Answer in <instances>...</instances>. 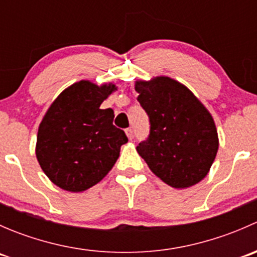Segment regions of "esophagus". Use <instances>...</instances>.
<instances>
[{
    "mask_svg": "<svg viewBox=\"0 0 257 257\" xmlns=\"http://www.w3.org/2000/svg\"><path fill=\"white\" fill-rule=\"evenodd\" d=\"M125 133H126V137H128V138L131 139V141H132V139L134 138V133H133V129H132V128H128V129H126Z\"/></svg>",
    "mask_w": 257,
    "mask_h": 257,
    "instance_id": "esophagus-1",
    "label": "esophagus"
}]
</instances>
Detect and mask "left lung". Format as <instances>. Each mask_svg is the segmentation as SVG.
<instances>
[{
	"label": "left lung",
	"instance_id": "8db88e82",
	"mask_svg": "<svg viewBox=\"0 0 257 257\" xmlns=\"http://www.w3.org/2000/svg\"><path fill=\"white\" fill-rule=\"evenodd\" d=\"M136 90L150 123L149 136L137 152L149 169L177 189L203 180L219 149L209 110L185 85L169 77L138 80Z\"/></svg>",
	"mask_w": 257,
	"mask_h": 257
}]
</instances>
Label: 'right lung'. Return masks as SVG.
Listing matches in <instances>:
<instances>
[{"label":"right lung","mask_w":257,"mask_h":257,"mask_svg":"<svg viewBox=\"0 0 257 257\" xmlns=\"http://www.w3.org/2000/svg\"><path fill=\"white\" fill-rule=\"evenodd\" d=\"M116 87L80 80L56 98L40 124L36 155L53 184L72 193L99 183L115 164L125 133L113 125L112 108L100 109Z\"/></svg>","instance_id":"right-lung-1"}]
</instances>
